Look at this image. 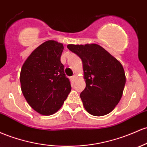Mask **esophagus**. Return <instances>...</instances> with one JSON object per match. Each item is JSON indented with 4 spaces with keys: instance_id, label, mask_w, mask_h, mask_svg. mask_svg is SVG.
I'll return each instance as SVG.
<instances>
[{
    "instance_id": "34e87169",
    "label": "esophagus",
    "mask_w": 147,
    "mask_h": 147,
    "mask_svg": "<svg viewBox=\"0 0 147 147\" xmlns=\"http://www.w3.org/2000/svg\"><path fill=\"white\" fill-rule=\"evenodd\" d=\"M77 77H76V75H73L72 77H71V80H72V82H75V80H76Z\"/></svg>"
}]
</instances>
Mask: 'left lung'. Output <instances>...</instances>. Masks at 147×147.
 <instances>
[{"label": "left lung", "instance_id": "left-lung-1", "mask_svg": "<svg viewBox=\"0 0 147 147\" xmlns=\"http://www.w3.org/2000/svg\"><path fill=\"white\" fill-rule=\"evenodd\" d=\"M82 61L86 88L80 94L85 109L96 117L110 113L123 95L125 75L121 63L97 44L67 45Z\"/></svg>", "mask_w": 147, "mask_h": 147}]
</instances>
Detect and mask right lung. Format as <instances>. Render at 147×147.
I'll return each mask as SVG.
<instances>
[{
  "instance_id": "obj_1",
  "label": "right lung",
  "mask_w": 147,
  "mask_h": 147,
  "mask_svg": "<svg viewBox=\"0 0 147 147\" xmlns=\"http://www.w3.org/2000/svg\"><path fill=\"white\" fill-rule=\"evenodd\" d=\"M63 45L48 40L33 50L20 72L21 88L27 102L42 115L57 112L71 91L61 62Z\"/></svg>"
}]
</instances>
